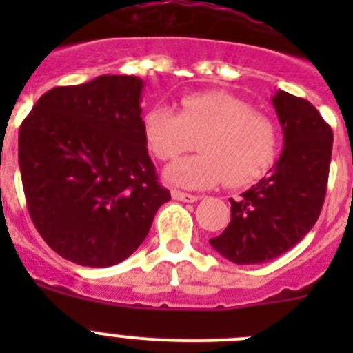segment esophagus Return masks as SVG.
Returning a JSON list of instances; mask_svg holds the SVG:
<instances>
[{"instance_id": "obj_1", "label": "esophagus", "mask_w": 353, "mask_h": 353, "mask_svg": "<svg viewBox=\"0 0 353 353\" xmlns=\"http://www.w3.org/2000/svg\"><path fill=\"white\" fill-rule=\"evenodd\" d=\"M171 196H173V199H176V201H183V203H194V201H198V196L194 194H187V192H182V191H176V189H173L171 191Z\"/></svg>"}]
</instances>
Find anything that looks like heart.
Instances as JSON below:
<instances>
[{
    "mask_svg": "<svg viewBox=\"0 0 353 353\" xmlns=\"http://www.w3.org/2000/svg\"><path fill=\"white\" fill-rule=\"evenodd\" d=\"M143 138L159 161L187 152L199 136V154L164 170V179L183 189L251 183L267 171L276 155V129L265 114L226 92H196L180 101V113L155 105L143 117Z\"/></svg>",
    "mask_w": 353,
    "mask_h": 353,
    "instance_id": "1",
    "label": "heart"
}]
</instances>
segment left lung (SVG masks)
Wrapping results in <instances>:
<instances>
[{
  "label": "left lung",
  "mask_w": 353,
  "mask_h": 353,
  "mask_svg": "<svg viewBox=\"0 0 353 353\" xmlns=\"http://www.w3.org/2000/svg\"><path fill=\"white\" fill-rule=\"evenodd\" d=\"M283 152L265 179L232 201V221L210 245L236 265H258L299 244L322 212L332 130L311 102L290 93L272 97Z\"/></svg>",
  "instance_id": "1"
}]
</instances>
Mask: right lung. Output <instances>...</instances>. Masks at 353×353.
I'll use <instances>...</instances> for the list:
<instances>
[{
    "mask_svg": "<svg viewBox=\"0 0 353 353\" xmlns=\"http://www.w3.org/2000/svg\"><path fill=\"white\" fill-rule=\"evenodd\" d=\"M143 86L136 76L58 86L19 129L28 212L65 260L97 269L120 263L171 199L143 138Z\"/></svg>",
    "mask_w": 353,
    "mask_h": 353,
    "instance_id": "add662e5",
    "label": "right lung"
}]
</instances>
